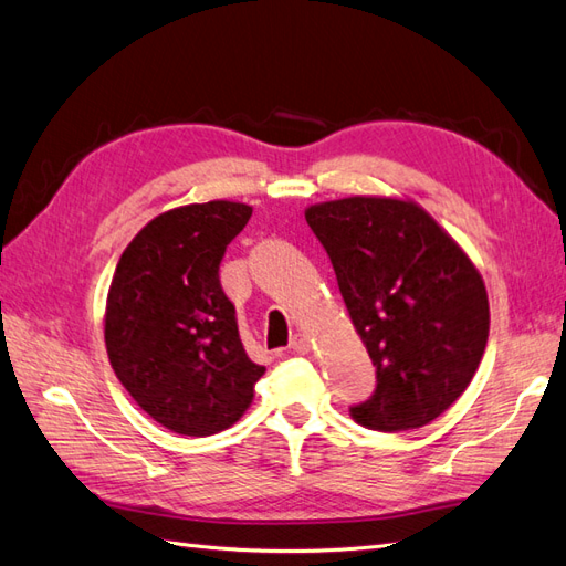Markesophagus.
<instances>
[{
    "mask_svg": "<svg viewBox=\"0 0 566 566\" xmlns=\"http://www.w3.org/2000/svg\"><path fill=\"white\" fill-rule=\"evenodd\" d=\"M291 350L297 355H305L310 350V336L307 334H295L291 338Z\"/></svg>",
    "mask_w": 566,
    "mask_h": 566,
    "instance_id": "34e87169",
    "label": "esophagus"
}]
</instances>
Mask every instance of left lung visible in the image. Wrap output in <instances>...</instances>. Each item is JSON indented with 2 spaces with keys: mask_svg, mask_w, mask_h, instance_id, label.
Returning a JSON list of instances; mask_svg holds the SVG:
<instances>
[{
  "mask_svg": "<svg viewBox=\"0 0 566 566\" xmlns=\"http://www.w3.org/2000/svg\"><path fill=\"white\" fill-rule=\"evenodd\" d=\"M334 264L377 389L350 416L369 430L432 422L475 377L490 334L482 275L410 199L348 197L305 211Z\"/></svg>",
  "mask_w": 566,
  "mask_h": 566,
  "instance_id": "8db88e82",
  "label": "left lung"
}]
</instances>
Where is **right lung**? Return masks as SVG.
Listing matches in <instances>:
<instances>
[{
	"label": "right lung",
	"mask_w": 566,
	"mask_h": 566,
	"mask_svg": "<svg viewBox=\"0 0 566 566\" xmlns=\"http://www.w3.org/2000/svg\"><path fill=\"white\" fill-rule=\"evenodd\" d=\"M252 206L189 203L156 216L122 252L107 291L105 348L122 387L187 437L235 424L264 367L244 353L218 266Z\"/></svg>",
	"instance_id": "add662e5"
}]
</instances>
